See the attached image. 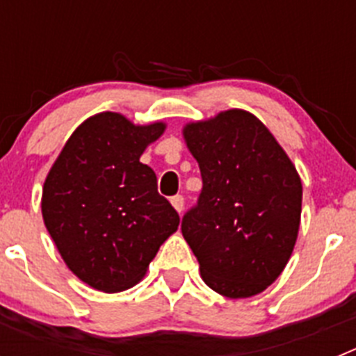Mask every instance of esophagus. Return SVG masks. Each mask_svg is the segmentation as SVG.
Here are the masks:
<instances>
[{
    "label": "esophagus",
    "mask_w": 356,
    "mask_h": 356,
    "mask_svg": "<svg viewBox=\"0 0 356 356\" xmlns=\"http://www.w3.org/2000/svg\"><path fill=\"white\" fill-rule=\"evenodd\" d=\"M171 203H172V207L176 209V212H178V213L184 212V196L176 194V196L171 197Z\"/></svg>",
    "instance_id": "34e87169"
}]
</instances>
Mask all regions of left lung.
<instances>
[{
	"mask_svg": "<svg viewBox=\"0 0 356 356\" xmlns=\"http://www.w3.org/2000/svg\"><path fill=\"white\" fill-rule=\"evenodd\" d=\"M203 188L181 219L201 278L226 298L260 294L282 275L301 219L300 175L260 119L232 108L184 128Z\"/></svg>",
	"mask_w": 356,
	"mask_h": 356,
	"instance_id": "left-lung-1",
	"label": "left lung"
}]
</instances>
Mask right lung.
<instances>
[{
    "mask_svg": "<svg viewBox=\"0 0 356 356\" xmlns=\"http://www.w3.org/2000/svg\"><path fill=\"white\" fill-rule=\"evenodd\" d=\"M165 130L118 112L83 121L67 139L42 187L44 225L65 266L96 291L139 284L180 216L156 191L140 155Z\"/></svg>",
    "mask_w": 356,
    "mask_h": 356,
    "instance_id": "add662e5",
    "label": "right lung"
}]
</instances>
